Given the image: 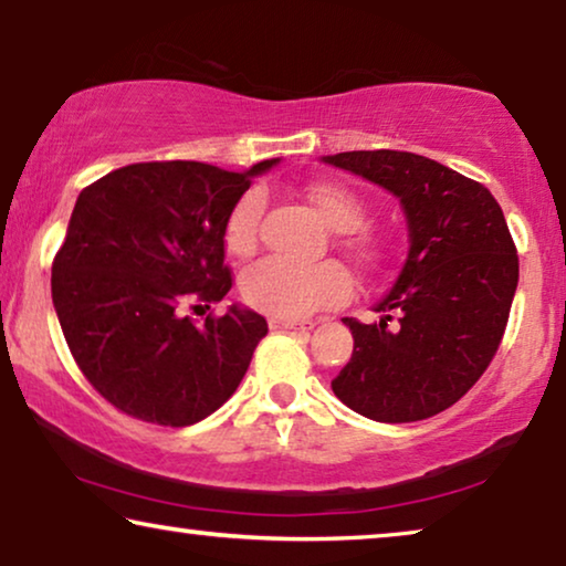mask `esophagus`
I'll list each match as a JSON object with an SVG mask.
<instances>
[{
  "label": "esophagus",
  "instance_id": "34e87169",
  "mask_svg": "<svg viewBox=\"0 0 566 566\" xmlns=\"http://www.w3.org/2000/svg\"><path fill=\"white\" fill-rule=\"evenodd\" d=\"M270 329H314V322H298V319H277V316H273L270 319Z\"/></svg>",
  "mask_w": 566,
  "mask_h": 566
}]
</instances>
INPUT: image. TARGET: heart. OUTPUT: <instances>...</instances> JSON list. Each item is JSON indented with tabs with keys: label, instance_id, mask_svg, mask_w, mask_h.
Here are the masks:
<instances>
[{
	"label": "heart",
	"instance_id": "b5f03b06",
	"mask_svg": "<svg viewBox=\"0 0 566 566\" xmlns=\"http://www.w3.org/2000/svg\"><path fill=\"white\" fill-rule=\"evenodd\" d=\"M306 200L332 229L343 231L339 244L363 268H374L381 262V244L376 242V237L360 229L366 208L353 190L337 182H316L306 188ZM262 211H265V200L254 190L244 192L231 208L227 223H223V247L231 258H250L258 250ZM350 291L353 277L339 262L291 265V262L270 258L247 268L239 277V293H242L244 304L258 312L273 314L277 319H304L319 308L345 301Z\"/></svg>",
	"mask_w": 566,
	"mask_h": 566
}]
</instances>
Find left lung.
<instances>
[{"label":"left lung","instance_id":"left-lung-1","mask_svg":"<svg viewBox=\"0 0 566 566\" xmlns=\"http://www.w3.org/2000/svg\"><path fill=\"white\" fill-rule=\"evenodd\" d=\"M381 185L407 213L409 252L381 319L345 316L353 358L332 391L368 420L417 422L455 405L490 366L517 289V250L492 192L412 151L324 157Z\"/></svg>","mask_w":566,"mask_h":566}]
</instances>
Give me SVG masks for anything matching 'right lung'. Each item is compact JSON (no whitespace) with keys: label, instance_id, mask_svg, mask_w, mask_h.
Masks as SVG:
<instances>
[{"label":"right lung","instance_id":"1","mask_svg":"<svg viewBox=\"0 0 566 566\" xmlns=\"http://www.w3.org/2000/svg\"><path fill=\"white\" fill-rule=\"evenodd\" d=\"M203 161L113 169L76 198L53 258L51 296L84 378L118 412L185 428L237 391L268 335L265 316L231 306L203 324L231 289L223 223L252 177Z\"/></svg>","mask_w":566,"mask_h":566}]
</instances>
